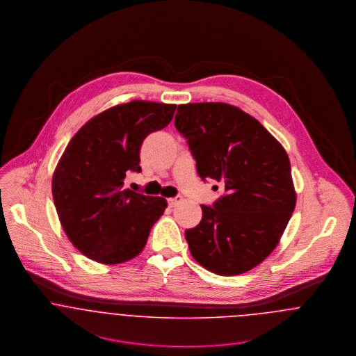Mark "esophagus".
<instances>
[{
  "mask_svg": "<svg viewBox=\"0 0 356 356\" xmlns=\"http://www.w3.org/2000/svg\"><path fill=\"white\" fill-rule=\"evenodd\" d=\"M181 201H182L181 198L175 197V198H169V200H168V204H169L170 207H174V206L178 205Z\"/></svg>",
  "mask_w": 356,
  "mask_h": 356,
  "instance_id": "esophagus-1",
  "label": "esophagus"
}]
</instances>
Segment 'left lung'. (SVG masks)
Masks as SVG:
<instances>
[{"mask_svg": "<svg viewBox=\"0 0 356 356\" xmlns=\"http://www.w3.org/2000/svg\"><path fill=\"white\" fill-rule=\"evenodd\" d=\"M174 124L198 175L225 187L213 207L201 205V222L185 232L191 256L221 276L253 269L277 246L295 210L286 152L259 120L226 103L181 104Z\"/></svg>", "mask_w": 356, "mask_h": 356, "instance_id": "1", "label": "left lung"}]
</instances>
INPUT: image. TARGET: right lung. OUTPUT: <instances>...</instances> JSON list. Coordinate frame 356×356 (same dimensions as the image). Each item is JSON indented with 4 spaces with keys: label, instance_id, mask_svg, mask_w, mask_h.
Returning <instances> with one entry per match:
<instances>
[{
    "label": "right lung",
    "instance_id": "obj_1",
    "mask_svg": "<svg viewBox=\"0 0 356 356\" xmlns=\"http://www.w3.org/2000/svg\"><path fill=\"white\" fill-rule=\"evenodd\" d=\"M175 104L134 100L90 119L63 152L52 179L57 216L67 237L100 264L136 257L168 202L123 188L127 171L140 172V146L165 129Z\"/></svg>",
    "mask_w": 356,
    "mask_h": 356
}]
</instances>
